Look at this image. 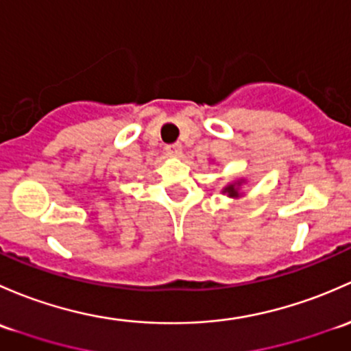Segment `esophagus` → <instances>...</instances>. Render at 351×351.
<instances>
[{
    "mask_svg": "<svg viewBox=\"0 0 351 351\" xmlns=\"http://www.w3.org/2000/svg\"><path fill=\"white\" fill-rule=\"evenodd\" d=\"M165 152H167V155H171V157H180V155H182V145H180V143L167 145L165 147Z\"/></svg>",
    "mask_w": 351,
    "mask_h": 351,
    "instance_id": "34e87169",
    "label": "esophagus"
}]
</instances>
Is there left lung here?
<instances>
[{
    "mask_svg": "<svg viewBox=\"0 0 351 351\" xmlns=\"http://www.w3.org/2000/svg\"><path fill=\"white\" fill-rule=\"evenodd\" d=\"M245 182H247V179L231 180V182H228L225 187H223L221 194H226V196L231 197V199H238V197L243 196V193H241V187H243Z\"/></svg>",
    "mask_w": 351,
    "mask_h": 351,
    "instance_id": "1",
    "label": "left lung"
}]
</instances>
